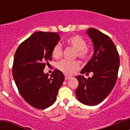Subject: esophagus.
<instances>
[{"label": "esophagus", "mask_w": 130, "mask_h": 130, "mask_svg": "<svg viewBox=\"0 0 130 130\" xmlns=\"http://www.w3.org/2000/svg\"><path fill=\"white\" fill-rule=\"evenodd\" d=\"M71 77H72L71 76H69V75H65V80H66V81H67V80H68V79H70Z\"/></svg>", "instance_id": "34e87169"}]
</instances>
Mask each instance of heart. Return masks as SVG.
I'll list each match as a JSON object with an SVG mask.
<instances>
[{"mask_svg": "<svg viewBox=\"0 0 130 130\" xmlns=\"http://www.w3.org/2000/svg\"><path fill=\"white\" fill-rule=\"evenodd\" d=\"M68 45L76 50L75 55L81 59H86L89 57V50L87 47V42L80 36H74L70 38L66 41ZM62 55V47L60 43L54 46L52 50L53 57L59 58ZM57 68L62 72L68 74L72 73L74 70L79 68V63L77 60H62L57 64Z\"/></svg>", "mask_w": 130, "mask_h": 130, "instance_id": "heart-1", "label": "heart"}]
</instances>
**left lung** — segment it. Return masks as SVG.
Here are the masks:
<instances>
[{
    "label": "left lung",
    "mask_w": 130,
    "mask_h": 130,
    "mask_svg": "<svg viewBox=\"0 0 130 130\" xmlns=\"http://www.w3.org/2000/svg\"><path fill=\"white\" fill-rule=\"evenodd\" d=\"M86 34L92 40L94 54L81 70V74L92 72V77H75L79 85L75 90L78 100L85 105H96L109 94L117 79L120 58L116 46L108 36L98 30L88 28Z\"/></svg>",
    "instance_id": "8db88e82"
}]
</instances>
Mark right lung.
Returning a JSON list of instances; mask_svg holds the SVG:
<instances>
[{
    "label": "right lung",
    "mask_w": 130,
    "mask_h": 130,
    "mask_svg": "<svg viewBox=\"0 0 130 130\" xmlns=\"http://www.w3.org/2000/svg\"><path fill=\"white\" fill-rule=\"evenodd\" d=\"M59 41L58 33L39 31L21 43L15 53L12 74L15 85L23 99L36 109L52 105L64 82V74L58 70L50 77L43 72Z\"/></svg>",
    "instance_id": "add662e5"
}]
</instances>
